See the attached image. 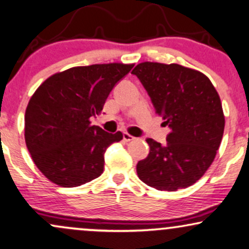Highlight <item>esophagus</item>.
Returning <instances> with one entry per match:
<instances>
[{
    "label": "esophagus",
    "mask_w": 249,
    "mask_h": 249,
    "mask_svg": "<svg viewBox=\"0 0 249 249\" xmlns=\"http://www.w3.org/2000/svg\"><path fill=\"white\" fill-rule=\"evenodd\" d=\"M123 139H124V141H126V142H128V141L134 140L135 138L133 137V135H131L130 133H127V132H124V134H123Z\"/></svg>",
    "instance_id": "obj_1"
}]
</instances>
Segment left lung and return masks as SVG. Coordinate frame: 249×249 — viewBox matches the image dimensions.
<instances>
[{"label": "left lung", "instance_id": "obj_1", "mask_svg": "<svg viewBox=\"0 0 249 249\" xmlns=\"http://www.w3.org/2000/svg\"><path fill=\"white\" fill-rule=\"evenodd\" d=\"M132 73L171 128L165 146L146 140L150 150L138 162V177L159 191L191 186L206 174L221 146L225 118L218 93L202 72L175 63L143 62Z\"/></svg>", "mask_w": 249, "mask_h": 249}]
</instances>
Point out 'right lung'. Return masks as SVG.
<instances>
[{
	"label": "right lung",
	"mask_w": 249,
	"mask_h": 249,
	"mask_svg": "<svg viewBox=\"0 0 249 249\" xmlns=\"http://www.w3.org/2000/svg\"><path fill=\"white\" fill-rule=\"evenodd\" d=\"M134 64L74 67L50 75L25 111V142L42 175L62 187H75L102 175L105 153L123 139L92 125L117 81Z\"/></svg>",
	"instance_id": "right-lung-1"
}]
</instances>
